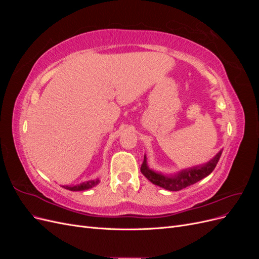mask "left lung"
Instances as JSON below:
<instances>
[{"mask_svg":"<svg viewBox=\"0 0 259 259\" xmlns=\"http://www.w3.org/2000/svg\"><path fill=\"white\" fill-rule=\"evenodd\" d=\"M222 150L219 151L213 159L205 164L182 169L178 171V173L173 175H164L149 168L147 164V158L145 155L140 170H142L143 175L148 180H150L152 184L169 191H179L184 189V188L189 187L195 183L200 182L201 179L208 176L216 167L219 158H221L222 155Z\"/></svg>","mask_w":259,"mask_h":259,"instance_id":"left-lung-1","label":"left lung"}]
</instances>
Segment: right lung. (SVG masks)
<instances>
[{"instance_id":"add662e5","label":"right lung","mask_w":259,"mask_h":259,"mask_svg":"<svg viewBox=\"0 0 259 259\" xmlns=\"http://www.w3.org/2000/svg\"><path fill=\"white\" fill-rule=\"evenodd\" d=\"M99 183V179L96 180H90V182H86L80 185H75V186H62L65 189H68L70 191H83V190H88L90 188H93L94 186H96Z\"/></svg>"}]
</instances>
